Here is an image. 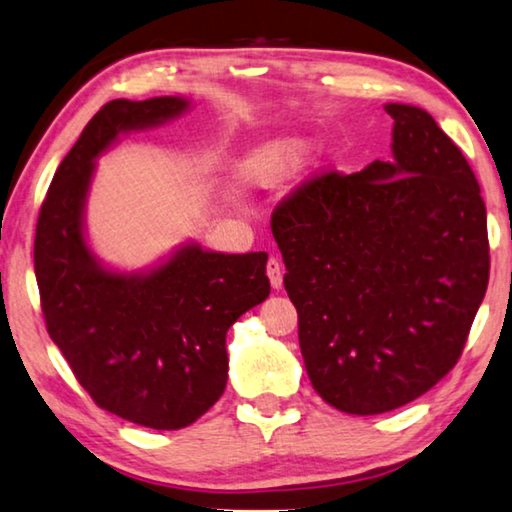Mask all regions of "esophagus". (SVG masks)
Returning <instances> with one entry per match:
<instances>
[{
    "instance_id": "1",
    "label": "esophagus",
    "mask_w": 512,
    "mask_h": 512,
    "mask_svg": "<svg viewBox=\"0 0 512 512\" xmlns=\"http://www.w3.org/2000/svg\"><path fill=\"white\" fill-rule=\"evenodd\" d=\"M266 275H269L273 289L282 287V264L278 262V257H271L269 262H266Z\"/></svg>"
}]
</instances>
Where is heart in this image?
Segmentation results:
<instances>
[{
	"label": "heart",
	"mask_w": 512,
	"mask_h": 512,
	"mask_svg": "<svg viewBox=\"0 0 512 512\" xmlns=\"http://www.w3.org/2000/svg\"><path fill=\"white\" fill-rule=\"evenodd\" d=\"M310 152V143L303 139H282L266 143L262 148L250 154L243 173L250 182L269 186L285 180L289 173L300 166V161Z\"/></svg>",
	"instance_id": "b5f03b06"
}]
</instances>
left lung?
Instances as JSON below:
<instances>
[{"mask_svg": "<svg viewBox=\"0 0 512 512\" xmlns=\"http://www.w3.org/2000/svg\"><path fill=\"white\" fill-rule=\"evenodd\" d=\"M392 161L314 175L271 230L312 387L348 415L426 394L460 360L490 278L472 166L431 113L387 104Z\"/></svg>", "mask_w": 512, "mask_h": 512, "instance_id": "obj_1", "label": "left lung"}]
</instances>
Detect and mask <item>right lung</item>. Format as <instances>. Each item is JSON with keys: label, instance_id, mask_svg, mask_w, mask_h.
<instances>
[{"label": "right lung", "instance_id": "add662e5", "mask_svg": "<svg viewBox=\"0 0 512 512\" xmlns=\"http://www.w3.org/2000/svg\"><path fill=\"white\" fill-rule=\"evenodd\" d=\"M186 104H104L56 168L34 243L45 326L79 385L102 410L154 431L189 426L221 399L227 330L271 294L266 253L184 246L157 271L123 275L102 269L86 246L81 212L93 159L120 132L164 123Z\"/></svg>", "mask_w": 512, "mask_h": 512}]
</instances>
